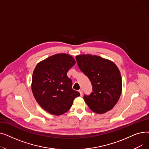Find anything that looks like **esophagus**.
Returning <instances> with one entry per match:
<instances>
[{
    "label": "esophagus",
    "mask_w": 149,
    "mask_h": 149,
    "mask_svg": "<svg viewBox=\"0 0 149 149\" xmlns=\"http://www.w3.org/2000/svg\"><path fill=\"white\" fill-rule=\"evenodd\" d=\"M79 92H80V95L82 96V95H83V91H82L81 89H80V90H79Z\"/></svg>",
    "instance_id": "obj_1"
}]
</instances>
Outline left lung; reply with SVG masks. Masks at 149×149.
I'll return each instance as SVG.
<instances>
[{
  "label": "left lung",
  "mask_w": 149,
  "mask_h": 149,
  "mask_svg": "<svg viewBox=\"0 0 149 149\" xmlns=\"http://www.w3.org/2000/svg\"><path fill=\"white\" fill-rule=\"evenodd\" d=\"M80 69L90 80L92 92L84 101L93 112L102 114L115 106L122 91L120 70L111 60L89 54L76 56Z\"/></svg>",
  "instance_id": "obj_1"
}]
</instances>
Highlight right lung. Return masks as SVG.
Segmentation results:
<instances>
[{"mask_svg": "<svg viewBox=\"0 0 149 149\" xmlns=\"http://www.w3.org/2000/svg\"><path fill=\"white\" fill-rule=\"evenodd\" d=\"M75 60L66 54H57L39 62L33 74L31 89L34 97L45 111L60 115L71 107L80 95L72 89V81L67 76Z\"/></svg>", "mask_w": 149, "mask_h": 149, "instance_id": "add662e5", "label": "right lung"}]
</instances>
